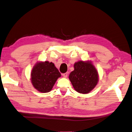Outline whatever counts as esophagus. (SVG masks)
<instances>
[{"mask_svg": "<svg viewBox=\"0 0 132 132\" xmlns=\"http://www.w3.org/2000/svg\"><path fill=\"white\" fill-rule=\"evenodd\" d=\"M62 75H63V77L67 78V77H68V72H66V73H63Z\"/></svg>", "mask_w": 132, "mask_h": 132, "instance_id": "obj_1", "label": "esophagus"}]
</instances>
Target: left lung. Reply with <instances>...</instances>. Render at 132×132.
I'll return each mask as SVG.
<instances>
[{"label": "left lung", "mask_w": 132, "mask_h": 132, "mask_svg": "<svg viewBox=\"0 0 132 132\" xmlns=\"http://www.w3.org/2000/svg\"><path fill=\"white\" fill-rule=\"evenodd\" d=\"M69 78L77 92L87 94L97 84L99 75L92 62L79 61L74 64V70L70 72Z\"/></svg>", "instance_id": "left-lung-1"}]
</instances>
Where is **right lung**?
I'll list each match as a JSON object with an SVG mask.
<instances>
[{"instance_id": "obj_1", "label": "right lung", "mask_w": 132, "mask_h": 132, "mask_svg": "<svg viewBox=\"0 0 132 132\" xmlns=\"http://www.w3.org/2000/svg\"><path fill=\"white\" fill-rule=\"evenodd\" d=\"M60 77V73L53 63L39 62L31 70V82L39 92L48 93L52 90L57 79Z\"/></svg>"}]
</instances>
